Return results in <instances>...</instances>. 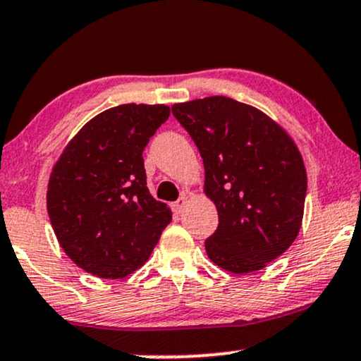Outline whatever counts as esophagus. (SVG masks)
<instances>
[{
    "instance_id": "34e87169",
    "label": "esophagus",
    "mask_w": 361,
    "mask_h": 361,
    "mask_svg": "<svg viewBox=\"0 0 361 361\" xmlns=\"http://www.w3.org/2000/svg\"><path fill=\"white\" fill-rule=\"evenodd\" d=\"M185 204H186V193L181 195V198H180V200H176V202L171 204V207H173V212H175V213H181V212H183Z\"/></svg>"
}]
</instances>
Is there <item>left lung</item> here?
Here are the masks:
<instances>
[{
    "instance_id": "left-lung-1",
    "label": "left lung",
    "mask_w": 361,
    "mask_h": 361,
    "mask_svg": "<svg viewBox=\"0 0 361 361\" xmlns=\"http://www.w3.org/2000/svg\"><path fill=\"white\" fill-rule=\"evenodd\" d=\"M203 158L218 228L204 241L223 270L252 273L288 250L307 196L303 158L288 133L250 104L209 97L171 106Z\"/></svg>"
}]
</instances>
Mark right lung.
<instances>
[{
    "label": "right lung",
    "mask_w": 361,
    "mask_h": 361,
    "mask_svg": "<svg viewBox=\"0 0 361 361\" xmlns=\"http://www.w3.org/2000/svg\"><path fill=\"white\" fill-rule=\"evenodd\" d=\"M170 116L165 104H120L78 131L49 176L54 235L73 262L99 278H125L149 258L171 209L147 186L143 149Z\"/></svg>",
    "instance_id": "1"
}]
</instances>
